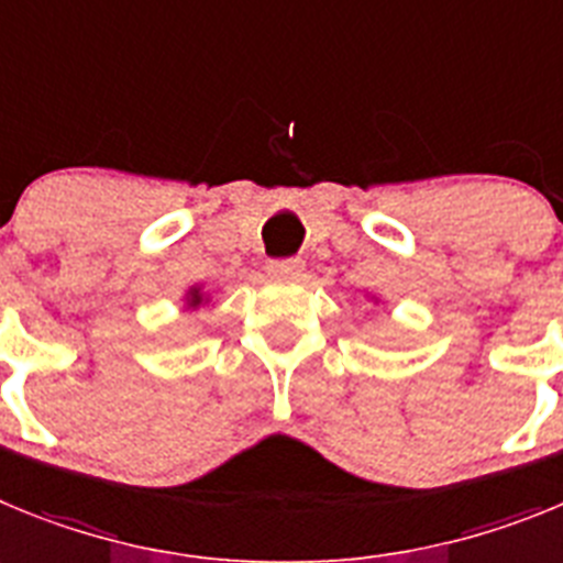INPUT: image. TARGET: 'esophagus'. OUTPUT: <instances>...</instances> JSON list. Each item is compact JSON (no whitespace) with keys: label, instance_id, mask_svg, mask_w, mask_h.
<instances>
[{"label":"esophagus","instance_id":"1","mask_svg":"<svg viewBox=\"0 0 563 563\" xmlns=\"http://www.w3.org/2000/svg\"><path fill=\"white\" fill-rule=\"evenodd\" d=\"M267 276L296 282V278L305 276V262L301 258H276V262H267Z\"/></svg>","mask_w":563,"mask_h":563}]
</instances>
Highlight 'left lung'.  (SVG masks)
I'll use <instances>...</instances> for the list:
<instances>
[{
	"instance_id": "8db88e82",
	"label": "left lung",
	"mask_w": 563,
	"mask_h": 563,
	"mask_svg": "<svg viewBox=\"0 0 563 563\" xmlns=\"http://www.w3.org/2000/svg\"><path fill=\"white\" fill-rule=\"evenodd\" d=\"M366 298H369V301H375V305H380V298L372 296V292H366Z\"/></svg>"
}]
</instances>
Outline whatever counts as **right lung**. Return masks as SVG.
<instances>
[{"label":"right lung","mask_w":563,"mask_h":563,"mask_svg":"<svg viewBox=\"0 0 563 563\" xmlns=\"http://www.w3.org/2000/svg\"><path fill=\"white\" fill-rule=\"evenodd\" d=\"M211 301V292L206 290V285H191L183 292V310H200Z\"/></svg>","instance_id":"add662e5"}]
</instances>
